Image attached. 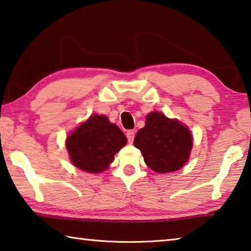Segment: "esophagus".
<instances>
[{"label": "esophagus", "instance_id": "1", "mask_svg": "<svg viewBox=\"0 0 251 251\" xmlns=\"http://www.w3.org/2000/svg\"><path fill=\"white\" fill-rule=\"evenodd\" d=\"M126 136H127V140H128V143L132 144L133 141H134V136H135V130H128V132L126 133Z\"/></svg>", "mask_w": 251, "mask_h": 251}]
</instances>
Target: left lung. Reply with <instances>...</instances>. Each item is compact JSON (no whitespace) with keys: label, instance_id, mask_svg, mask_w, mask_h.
<instances>
[{"label":"left lung","instance_id":"obj_1","mask_svg":"<svg viewBox=\"0 0 251 251\" xmlns=\"http://www.w3.org/2000/svg\"><path fill=\"white\" fill-rule=\"evenodd\" d=\"M134 145L150 169L169 173L185 164L193 143L189 128L180 122L160 113H150L145 126L135 136Z\"/></svg>","mask_w":251,"mask_h":251}]
</instances>
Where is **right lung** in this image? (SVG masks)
I'll use <instances>...</instances> for the list:
<instances>
[{"label": "right lung", "instance_id": "obj_1", "mask_svg": "<svg viewBox=\"0 0 251 251\" xmlns=\"http://www.w3.org/2000/svg\"><path fill=\"white\" fill-rule=\"evenodd\" d=\"M127 143L125 134L104 115H93L67 138L71 162L78 169L99 173L108 168Z\"/></svg>", "mask_w": 251, "mask_h": 251}]
</instances>
